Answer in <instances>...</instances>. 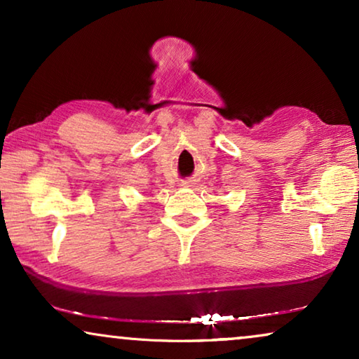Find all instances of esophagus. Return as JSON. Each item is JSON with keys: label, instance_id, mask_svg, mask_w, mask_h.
<instances>
[{"label": "esophagus", "instance_id": "34e87169", "mask_svg": "<svg viewBox=\"0 0 359 359\" xmlns=\"http://www.w3.org/2000/svg\"><path fill=\"white\" fill-rule=\"evenodd\" d=\"M183 184H184V186H191L193 183H191V181H183Z\"/></svg>", "mask_w": 359, "mask_h": 359}]
</instances>
